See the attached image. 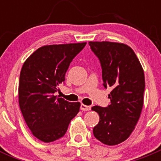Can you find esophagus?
I'll use <instances>...</instances> for the list:
<instances>
[{"mask_svg": "<svg viewBox=\"0 0 161 161\" xmlns=\"http://www.w3.org/2000/svg\"><path fill=\"white\" fill-rule=\"evenodd\" d=\"M80 108H81V110H82V111H90L91 107L90 106H87V105H85V104H81Z\"/></svg>", "mask_w": 161, "mask_h": 161, "instance_id": "1", "label": "esophagus"}]
</instances>
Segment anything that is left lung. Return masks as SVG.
<instances>
[{
    "label": "left lung",
    "instance_id": "8db88e82",
    "mask_svg": "<svg viewBox=\"0 0 161 161\" xmlns=\"http://www.w3.org/2000/svg\"><path fill=\"white\" fill-rule=\"evenodd\" d=\"M102 67L105 88L111 104L107 108L94 106L100 121L93 128L96 139L105 145L114 146L125 141L136 128L143 107L144 71L130 47L115 42L89 43Z\"/></svg>",
    "mask_w": 161,
    "mask_h": 161
}]
</instances>
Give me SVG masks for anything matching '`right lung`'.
Instances as JSON below:
<instances>
[{
    "label": "right lung",
    "instance_id": "obj_1",
    "mask_svg": "<svg viewBox=\"0 0 161 161\" xmlns=\"http://www.w3.org/2000/svg\"><path fill=\"white\" fill-rule=\"evenodd\" d=\"M86 43L46 45L25 60L19 78V103L32 134L44 142L63 137L79 113V102H69L53 95L65 80L73 58Z\"/></svg>",
    "mask_w": 161,
    "mask_h": 161
}]
</instances>
